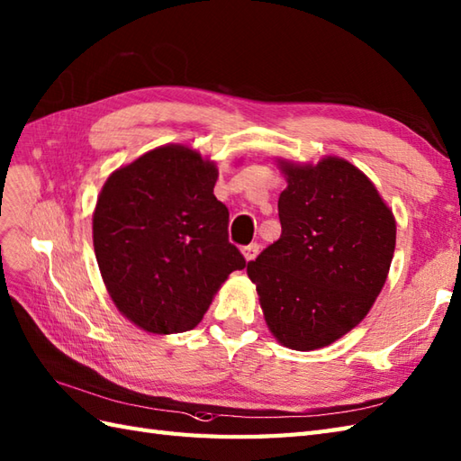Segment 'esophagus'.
<instances>
[{"label": "esophagus", "mask_w": 461, "mask_h": 461, "mask_svg": "<svg viewBox=\"0 0 461 461\" xmlns=\"http://www.w3.org/2000/svg\"><path fill=\"white\" fill-rule=\"evenodd\" d=\"M258 252H260V246H258L256 242H254V244H249V246H244V249H242L244 260H246V262H252L254 258L258 256Z\"/></svg>", "instance_id": "esophagus-1"}]
</instances>
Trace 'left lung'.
Returning <instances> with one entry per match:
<instances>
[{
  "label": "left lung",
  "instance_id": "left-lung-1",
  "mask_svg": "<svg viewBox=\"0 0 461 461\" xmlns=\"http://www.w3.org/2000/svg\"><path fill=\"white\" fill-rule=\"evenodd\" d=\"M287 179L282 237L249 262L269 332L291 350L336 342L364 321L395 252L393 211L362 170L339 156L277 158Z\"/></svg>",
  "mask_w": 461,
  "mask_h": 461
}]
</instances>
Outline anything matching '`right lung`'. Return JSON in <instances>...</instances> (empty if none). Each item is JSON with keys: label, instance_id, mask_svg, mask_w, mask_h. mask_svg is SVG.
Returning a JSON list of instances; mask_svg holds the SVG:
<instances>
[{"label": "right lung", "instance_id": "1", "mask_svg": "<svg viewBox=\"0 0 461 461\" xmlns=\"http://www.w3.org/2000/svg\"><path fill=\"white\" fill-rule=\"evenodd\" d=\"M217 164L164 144L121 166L94 209V250L122 317L150 334L195 329L244 256L229 242V209L212 194Z\"/></svg>", "mask_w": 461, "mask_h": 461}]
</instances>
